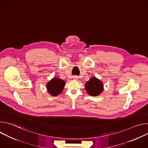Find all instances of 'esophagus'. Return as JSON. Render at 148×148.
I'll use <instances>...</instances> for the list:
<instances>
[{
  "label": "esophagus",
  "mask_w": 148,
  "mask_h": 148,
  "mask_svg": "<svg viewBox=\"0 0 148 148\" xmlns=\"http://www.w3.org/2000/svg\"><path fill=\"white\" fill-rule=\"evenodd\" d=\"M73 78L75 79H78V77H77V76H74Z\"/></svg>",
  "instance_id": "esophagus-1"
}]
</instances>
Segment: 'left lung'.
Returning <instances> with one entry per match:
<instances>
[{
    "mask_svg": "<svg viewBox=\"0 0 148 148\" xmlns=\"http://www.w3.org/2000/svg\"><path fill=\"white\" fill-rule=\"evenodd\" d=\"M86 90L91 96L95 97L101 94L103 90V86L102 81L95 77L90 79L85 84Z\"/></svg>",
    "mask_w": 148,
    "mask_h": 148,
    "instance_id": "8db88e82",
    "label": "left lung"
}]
</instances>
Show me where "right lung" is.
<instances>
[{
  "instance_id": "obj_1",
  "label": "right lung",
  "mask_w": 148,
  "mask_h": 148,
  "mask_svg": "<svg viewBox=\"0 0 148 148\" xmlns=\"http://www.w3.org/2000/svg\"><path fill=\"white\" fill-rule=\"evenodd\" d=\"M65 84L64 81L59 78L54 77L47 84V89L50 95L57 96L62 92Z\"/></svg>"
}]
</instances>
